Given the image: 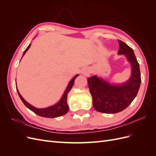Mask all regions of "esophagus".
I'll use <instances>...</instances> for the list:
<instances>
[{"label":"esophagus","instance_id":"1","mask_svg":"<svg viewBox=\"0 0 156 156\" xmlns=\"http://www.w3.org/2000/svg\"><path fill=\"white\" fill-rule=\"evenodd\" d=\"M82 74L83 75H84V76L88 77V76H89L90 74V69L88 68H84L82 71Z\"/></svg>","mask_w":156,"mask_h":156}]
</instances>
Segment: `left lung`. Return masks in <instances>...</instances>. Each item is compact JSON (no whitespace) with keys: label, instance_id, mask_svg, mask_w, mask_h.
<instances>
[{"label":"left lung","instance_id":"8db88e82","mask_svg":"<svg viewBox=\"0 0 156 156\" xmlns=\"http://www.w3.org/2000/svg\"><path fill=\"white\" fill-rule=\"evenodd\" d=\"M118 41L119 54L126 55L132 65V75L129 81L121 85H112L95 75L87 79L94 108L108 114L121 112L128 107L137 94L141 83L139 64L133 50L124 42Z\"/></svg>","mask_w":156,"mask_h":156}]
</instances>
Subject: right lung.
<instances>
[{"label": "right lung", "mask_w": 156, "mask_h": 156, "mask_svg": "<svg viewBox=\"0 0 156 156\" xmlns=\"http://www.w3.org/2000/svg\"><path fill=\"white\" fill-rule=\"evenodd\" d=\"M30 45L31 44H30L29 46H28L27 48L25 50L24 53H23V55L25 54V53L27 51V50L30 48ZM78 76H79V75L77 74V75H75V76L72 80H71L70 82L68 84V85L66 89V90H65V92L63 94L62 98H61V100L57 103H56V104H55L53 106L49 107L48 108H37L33 107L32 105L29 104V103H27L24 100V99L23 98V97L21 96V95L20 94V92H19L17 89V93L19 94V96L20 97L21 100H22L23 103H24L25 105L27 108H29V109L31 110L32 112H34V113H36V115H39L40 116H42V117H45V118L58 117V116H62L65 114H66V113L68 111V110H69V108H68V104H67V96H68V92L70 91V90L72 89V88L75 79H76V77H78Z\"/></svg>", "instance_id": "right-lung-1"}]
</instances>
